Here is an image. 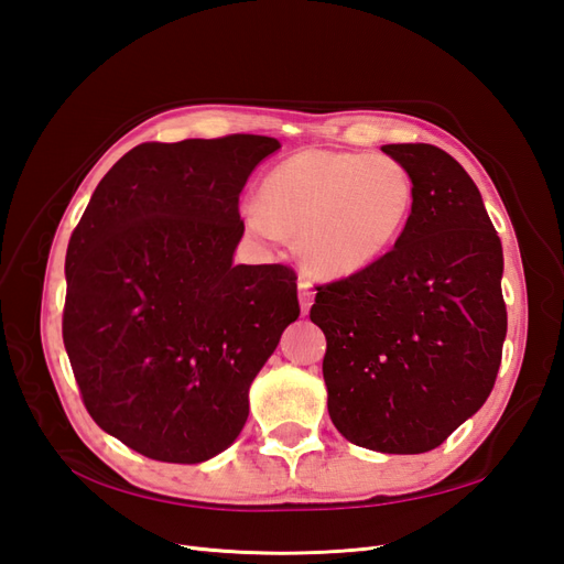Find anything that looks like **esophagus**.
<instances>
[{
  "mask_svg": "<svg viewBox=\"0 0 564 564\" xmlns=\"http://www.w3.org/2000/svg\"><path fill=\"white\" fill-rule=\"evenodd\" d=\"M313 301H315L313 284H311L308 280H305V278H301V280H299V303H301V311H303V315H308Z\"/></svg>",
  "mask_w": 564,
  "mask_h": 564,
  "instance_id": "34e87169",
  "label": "esophagus"
}]
</instances>
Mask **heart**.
<instances>
[{
    "instance_id": "heart-1",
    "label": "heart",
    "mask_w": 564,
    "mask_h": 564,
    "mask_svg": "<svg viewBox=\"0 0 564 564\" xmlns=\"http://www.w3.org/2000/svg\"><path fill=\"white\" fill-rule=\"evenodd\" d=\"M416 185L386 155L301 150L261 181L245 226L265 242L296 235L303 265L322 278H350L383 261L412 220Z\"/></svg>"
}]
</instances>
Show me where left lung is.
<instances>
[{
  "label": "left lung",
  "instance_id": "1",
  "mask_svg": "<svg viewBox=\"0 0 564 564\" xmlns=\"http://www.w3.org/2000/svg\"><path fill=\"white\" fill-rule=\"evenodd\" d=\"M414 176L412 220L383 261L317 286L322 373L338 433L383 454L440 447L485 404L506 338L503 249L445 150L383 145Z\"/></svg>",
  "mask_w": 564,
  "mask_h": 564
}]
</instances>
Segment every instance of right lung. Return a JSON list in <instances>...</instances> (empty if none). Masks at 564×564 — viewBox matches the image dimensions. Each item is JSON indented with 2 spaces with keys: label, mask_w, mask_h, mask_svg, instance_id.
Listing matches in <instances>:
<instances>
[{
  "label": "right lung",
  "mask_w": 564,
  "mask_h": 564,
  "mask_svg": "<svg viewBox=\"0 0 564 564\" xmlns=\"http://www.w3.org/2000/svg\"><path fill=\"white\" fill-rule=\"evenodd\" d=\"M278 139L143 143L98 183L65 253L63 344L91 419L148 458L202 464L301 308L292 268L235 265L240 193Z\"/></svg>",
  "instance_id": "add662e5"
}]
</instances>
